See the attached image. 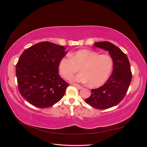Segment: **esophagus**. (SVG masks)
I'll use <instances>...</instances> for the list:
<instances>
[{
	"mask_svg": "<svg viewBox=\"0 0 147 147\" xmlns=\"http://www.w3.org/2000/svg\"><path fill=\"white\" fill-rule=\"evenodd\" d=\"M72 85L73 86H75V87H77L78 89H82L83 88V86H80V84H72Z\"/></svg>",
	"mask_w": 147,
	"mask_h": 147,
	"instance_id": "obj_1",
	"label": "esophagus"
}]
</instances>
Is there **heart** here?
Returning <instances> with one entry per match:
<instances>
[{
    "instance_id": "b5f03b06",
    "label": "heart",
    "mask_w": 147,
    "mask_h": 147,
    "mask_svg": "<svg viewBox=\"0 0 147 147\" xmlns=\"http://www.w3.org/2000/svg\"><path fill=\"white\" fill-rule=\"evenodd\" d=\"M113 66L112 57L107 54L90 50H78L71 53L70 56L61 58L59 63V72L66 80H70L78 68L81 73L71 80L80 83H89L92 87L99 86L109 78Z\"/></svg>"
}]
</instances>
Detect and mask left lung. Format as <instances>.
<instances>
[{
  "label": "left lung",
  "mask_w": 147,
  "mask_h": 147,
  "mask_svg": "<svg viewBox=\"0 0 147 147\" xmlns=\"http://www.w3.org/2000/svg\"><path fill=\"white\" fill-rule=\"evenodd\" d=\"M94 47L109 51L113 61V69L105 83L92 89L91 95L84 101L95 109H109L118 105L125 97L132 79L131 65L126 55L113 43L96 42Z\"/></svg>",
  "instance_id": "8db88e82"
}]
</instances>
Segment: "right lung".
Instances as JSON below:
<instances>
[{"instance_id": "1", "label": "right lung", "mask_w": 147, "mask_h": 147, "mask_svg": "<svg viewBox=\"0 0 147 147\" xmlns=\"http://www.w3.org/2000/svg\"><path fill=\"white\" fill-rule=\"evenodd\" d=\"M64 46L42 42L26 49L16 66L18 90L30 104L50 107L64 96L69 84L59 75L58 66L67 52Z\"/></svg>"}]
</instances>
